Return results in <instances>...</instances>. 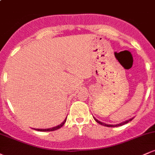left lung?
<instances>
[{"instance_id":"8db88e82","label":"left lung","mask_w":155,"mask_h":155,"mask_svg":"<svg viewBox=\"0 0 155 155\" xmlns=\"http://www.w3.org/2000/svg\"><path fill=\"white\" fill-rule=\"evenodd\" d=\"M93 118H94V120H95L96 121V122H97V123H99L100 124H101V125L106 126V127H118V126H122V125H123V124H124L128 123V122H130V121H131V120H132L133 119V118L129 119V120H127L124 121V122H121V123H120V124H106V123H104V122H101V121L97 120V119H96L95 117H93Z\"/></svg>"}]
</instances>
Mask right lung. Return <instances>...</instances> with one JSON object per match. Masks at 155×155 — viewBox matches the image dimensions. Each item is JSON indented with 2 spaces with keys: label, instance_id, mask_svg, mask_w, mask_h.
<instances>
[{
  "label": "right lung",
  "instance_id": "1",
  "mask_svg": "<svg viewBox=\"0 0 155 155\" xmlns=\"http://www.w3.org/2000/svg\"><path fill=\"white\" fill-rule=\"evenodd\" d=\"M66 119H67V117L65 119V120H64V121H63V122H62L61 124H58V126H55V127H51V128H47V129H35L34 128V130H38V131H44V132H47V131H54V130H56L60 128V127H61L62 126H63V124H65V122H66Z\"/></svg>",
  "mask_w": 155,
  "mask_h": 155
}]
</instances>
